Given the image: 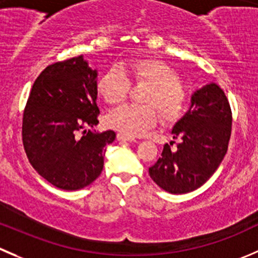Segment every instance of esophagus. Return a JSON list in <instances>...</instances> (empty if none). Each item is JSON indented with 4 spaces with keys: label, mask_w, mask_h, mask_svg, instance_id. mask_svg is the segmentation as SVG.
I'll use <instances>...</instances> for the list:
<instances>
[{
    "label": "esophagus",
    "mask_w": 258,
    "mask_h": 258,
    "mask_svg": "<svg viewBox=\"0 0 258 258\" xmlns=\"http://www.w3.org/2000/svg\"><path fill=\"white\" fill-rule=\"evenodd\" d=\"M117 140H118V141H128V142L136 141L134 137H130V136H127V135L121 134V132H119V134H117Z\"/></svg>",
    "instance_id": "esophagus-1"
}]
</instances>
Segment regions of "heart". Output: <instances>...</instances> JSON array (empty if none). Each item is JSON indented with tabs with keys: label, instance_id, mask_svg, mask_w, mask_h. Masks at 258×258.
<instances>
[{
	"label": "heart",
	"instance_id": "obj_1",
	"mask_svg": "<svg viewBox=\"0 0 258 258\" xmlns=\"http://www.w3.org/2000/svg\"><path fill=\"white\" fill-rule=\"evenodd\" d=\"M127 76L149 84L142 99L146 104H124L113 109L106 118L108 127L135 137L156 126L157 111L166 123L177 121L182 116L186 93L179 83L176 72L165 61L151 56L127 60L122 62L121 69H109L98 79L97 91L106 103L117 104L126 98L130 91Z\"/></svg>",
	"mask_w": 258,
	"mask_h": 258
}]
</instances>
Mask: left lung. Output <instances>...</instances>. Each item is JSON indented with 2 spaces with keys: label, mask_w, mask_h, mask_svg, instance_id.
I'll return each mask as SVG.
<instances>
[{
  "label": "left lung",
  "mask_w": 258,
  "mask_h": 258,
  "mask_svg": "<svg viewBox=\"0 0 258 258\" xmlns=\"http://www.w3.org/2000/svg\"><path fill=\"white\" fill-rule=\"evenodd\" d=\"M231 127V107L221 87L209 83L197 89L190 108L171 128L172 139H180L177 149L171 151L165 145L161 157L149 169L151 179L171 194L201 187L224 159Z\"/></svg>",
  "instance_id": "1"
}]
</instances>
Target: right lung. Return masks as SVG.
Masks as SVG:
<instances>
[{
    "label": "right lung",
    "instance_id": "1",
    "mask_svg": "<svg viewBox=\"0 0 258 258\" xmlns=\"http://www.w3.org/2000/svg\"><path fill=\"white\" fill-rule=\"evenodd\" d=\"M98 72L79 55L46 67L32 86L22 118L30 164L62 190H78L101 175L113 131L94 134L98 123ZM84 131V136L78 134Z\"/></svg>",
    "mask_w": 258,
    "mask_h": 258
}]
</instances>
